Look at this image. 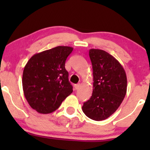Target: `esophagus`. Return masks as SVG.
<instances>
[{"mask_svg": "<svg viewBox=\"0 0 150 150\" xmlns=\"http://www.w3.org/2000/svg\"><path fill=\"white\" fill-rule=\"evenodd\" d=\"M80 87V84H77V85H75V86H74V87H75V90L78 89L79 87Z\"/></svg>", "mask_w": 150, "mask_h": 150, "instance_id": "1", "label": "esophagus"}]
</instances>
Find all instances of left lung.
<instances>
[{
    "label": "left lung",
    "instance_id": "left-lung-1",
    "mask_svg": "<svg viewBox=\"0 0 150 150\" xmlns=\"http://www.w3.org/2000/svg\"><path fill=\"white\" fill-rule=\"evenodd\" d=\"M93 70V92L84 103L82 111L94 120L108 118L118 109L127 91L124 68L111 54L100 49H90Z\"/></svg>",
    "mask_w": 150,
    "mask_h": 150
}]
</instances>
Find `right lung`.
I'll use <instances>...</instances> for the list:
<instances>
[{
  "label": "right lung",
  "instance_id": "right-lung-1",
  "mask_svg": "<svg viewBox=\"0 0 150 150\" xmlns=\"http://www.w3.org/2000/svg\"><path fill=\"white\" fill-rule=\"evenodd\" d=\"M73 50L70 46H56L34 54L25 66L24 94L30 106L38 113L53 112L73 92L65 68V61Z\"/></svg>",
  "mask_w": 150,
  "mask_h": 150
}]
</instances>
